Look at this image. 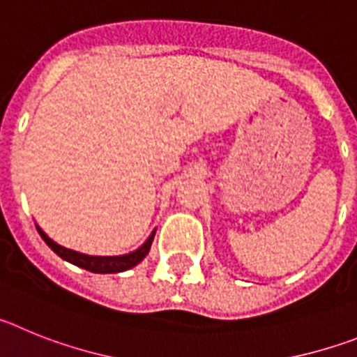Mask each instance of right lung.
<instances>
[{"label": "right lung", "instance_id": "right-lung-1", "mask_svg": "<svg viewBox=\"0 0 357 357\" xmlns=\"http://www.w3.org/2000/svg\"><path fill=\"white\" fill-rule=\"evenodd\" d=\"M37 232L40 234V238L44 239V243L55 252L59 257H62L68 263L75 264L78 268H84V270H89L93 273H119L125 272V270H130L135 264H139L141 261L144 259L150 252L151 241H153V236H155V230H151V234L148 236L146 241L141 245L139 248H135L134 252H128V254L123 255H89V254H82V252L71 250V248H66L59 243L53 241L43 229L36 223Z\"/></svg>", "mask_w": 357, "mask_h": 357}]
</instances>
